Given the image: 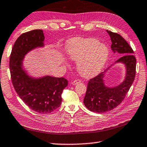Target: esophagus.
Returning a JSON list of instances; mask_svg holds the SVG:
<instances>
[{
	"mask_svg": "<svg viewBox=\"0 0 147 147\" xmlns=\"http://www.w3.org/2000/svg\"><path fill=\"white\" fill-rule=\"evenodd\" d=\"M79 82H80V79H77V80H74V81H72V82H71V84L72 85H76L77 83H79Z\"/></svg>",
	"mask_w": 147,
	"mask_h": 147,
	"instance_id": "34e87169",
	"label": "esophagus"
}]
</instances>
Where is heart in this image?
I'll return each instance as SVG.
<instances>
[{"label":"heart","mask_w":147,"mask_h":147,"mask_svg":"<svg viewBox=\"0 0 147 147\" xmlns=\"http://www.w3.org/2000/svg\"><path fill=\"white\" fill-rule=\"evenodd\" d=\"M67 55L78 61L77 69L84 77H93L102 70L109 55V50L93 38L76 37L67 42Z\"/></svg>","instance_id":"b5f03b06"}]
</instances>
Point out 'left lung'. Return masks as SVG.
<instances>
[{
    "mask_svg": "<svg viewBox=\"0 0 147 147\" xmlns=\"http://www.w3.org/2000/svg\"><path fill=\"white\" fill-rule=\"evenodd\" d=\"M107 32L111 38L112 51L123 55L115 63H123L126 74L124 81L114 88L105 85L104 77L109 68L89 80L84 103L90 111L96 113L110 111L121 104L133 84L136 75V59L133 55L132 48L121 35L111 31Z\"/></svg>",
    "mask_w": 147,
    "mask_h": 147,
    "instance_id": "8db88e82",
    "label": "left lung"
}]
</instances>
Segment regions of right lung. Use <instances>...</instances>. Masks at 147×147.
I'll list each match as a JSON object with an SVG mask.
<instances>
[{"label": "right lung", "mask_w": 147, "mask_h": 147, "mask_svg": "<svg viewBox=\"0 0 147 147\" xmlns=\"http://www.w3.org/2000/svg\"><path fill=\"white\" fill-rule=\"evenodd\" d=\"M44 40L42 30L21 35L12 49L9 68L14 88L24 103L38 113H49L60 106L62 92L68 86V80L49 76L35 79L28 76L22 67L25 55L36 47L44 46Z\"/></svg>", "instance_id": "right-lung-1"}]
</instances>
